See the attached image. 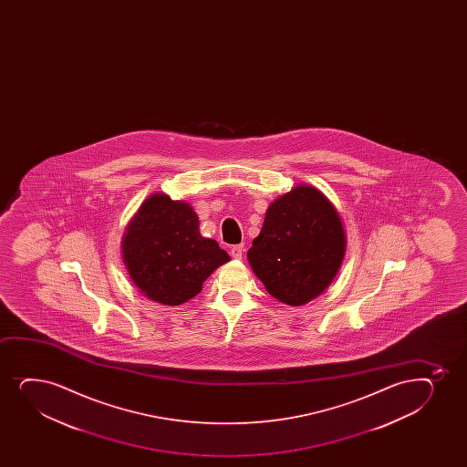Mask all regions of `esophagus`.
Masks as SVG:
<instances>
[{
    "label": "esophagus",
    "instance_id": "34e87169",
    "mask_svg": "<svg viewBox=\"0 0 467 467\" xmlns=\"http://www.w3.org/2000/svg\"><path fill=\"white\" fill-rule=\"evenodd\" d=\"M243 251H244V246H243V244H236V246L232 247V258H236V260H240V258L243 257Z\"/></svg>",
    "mask_w": 467,
    "mask_h": 467
}]
</instances>
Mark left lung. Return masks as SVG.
Segmentation results:
<instances>
[{
	"label": "left lung",
	"instance_id": "1",
	"mask_svg": "<svg viewBox=\"0 0 467 467\" xmlns=\"http://www.w3.org/2000/svg\"><path fill=\"white\" fill-rule=\"evenodd\" d=\"M346 246L338 210L321 190L300 183L271 202L247 262L269 295L300 306L327 290Z\"/></svg>",
	"mask_w": 467,
	"mask_h": 467
}]
</instances>
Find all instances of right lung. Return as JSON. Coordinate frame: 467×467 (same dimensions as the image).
Wrapping results in <instances>:
<instances>
[{"label":"right lung","mask_w":467,"mask_h":467,"mask_svg":"<svg viewBox=\"0 0 467 467\" xmlns=\"http://www.w3.org/2000/svg\"><path fill=\"white\" fill-rule=\"evenodd\" d=\"M121 254L140 293L161 306H176L201 293L210 274L231 257L199 232L193 207L154 193L130 220Z\"/></svg>","instance_id":"right-lung-1"}]
</instances>
